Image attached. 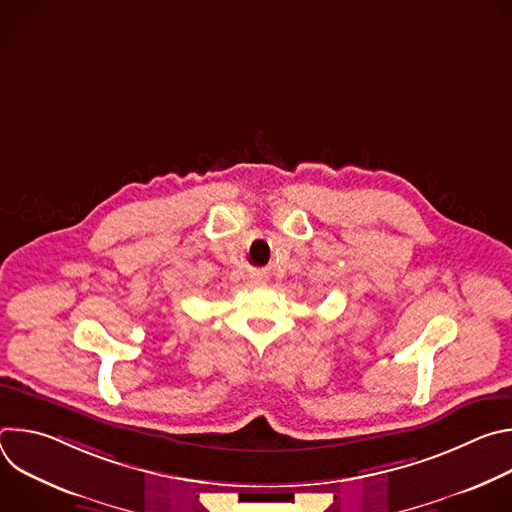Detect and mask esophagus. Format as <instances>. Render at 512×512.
<instances>
[{"label": "esophagus", "instance_id": "obj_1", "mask_svg": "<svg viewBox=\"0 0 512 512\" xmlns=\"http://www.w3.org/2000/svg\"><path fill=\"white\" fill-rule=\"evenodd\" d=\"M251 277H253V283H265V279H267L261 271H255Z\"/></svg>", "mask_w": 512, "mask_h": 512}]
</instances>
